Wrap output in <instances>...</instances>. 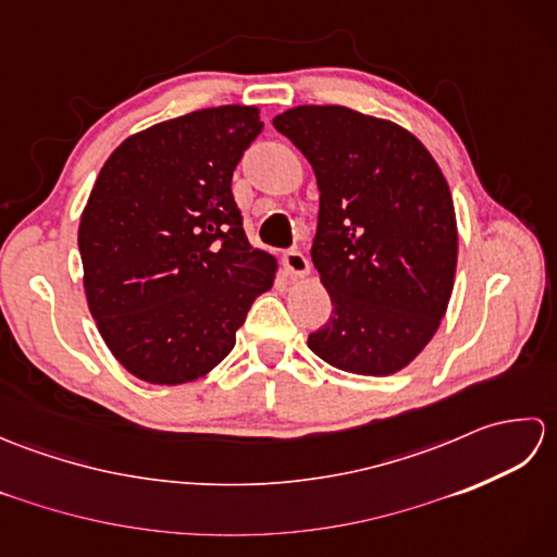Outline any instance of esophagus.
I'll return each instance as SVG.
<instances>
[{
    "mask_svg": "<svg viewBox=\"0 0 557 557\" xmlns=\"http://www.w3.org/2000/svg\"><path fill=\"white\" fill-rule=\"evenodd\" d=\"M282 260H285V268H287L289 275H294V277L306 275V272H309V268H311L309 258H306L301 251H297V248H289Z\"/></svg>",
    "mask_w": 557,
    "mask_h": 557,
    "instance_id": "1",
    "label": "esophagus"
}]
</instances>
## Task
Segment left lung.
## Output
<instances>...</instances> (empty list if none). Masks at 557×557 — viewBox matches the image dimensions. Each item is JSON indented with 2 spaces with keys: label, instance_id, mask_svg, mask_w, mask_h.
Here are the masks:
<instances>
[{
  "label": "left lung",
  "instance_id": "8db88e82",
  "mask_svg": "<svg viewBox=\"0 0 557 557\" xmlns=\"http://www.w3.org/2000/svg\"><path fill=\"white\" fill-rule=\"evenodd\" d=\"M272 126L315 172L311 248L333 315L309 347L339 371L389 375L435 335L453 294L457 220L431 152L405 128L339 104H301Z\"/></svg>",
  "mask_w": 557,
  "mask_h": 557
}]
</instances>
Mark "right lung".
<instances>
[{
	"label": "right lung",
	"mask_w": 557,
	"mask_h": 557,
	"mask_svg": "<svg viewBox=\"0 0 557 557\" xmlns=\"http://www.w3.org/2000/svg\"><path fill=\"white\" fill-rule=\"evenodd\" d=\"M263 132L224 104L146 128L116 148L81 215L88 309L104 345L146 383L196 381L227 357L275 258L246 239L232 174Z\"/></svg>",
	"instance_id": "add662e5"
}]
</instances>
